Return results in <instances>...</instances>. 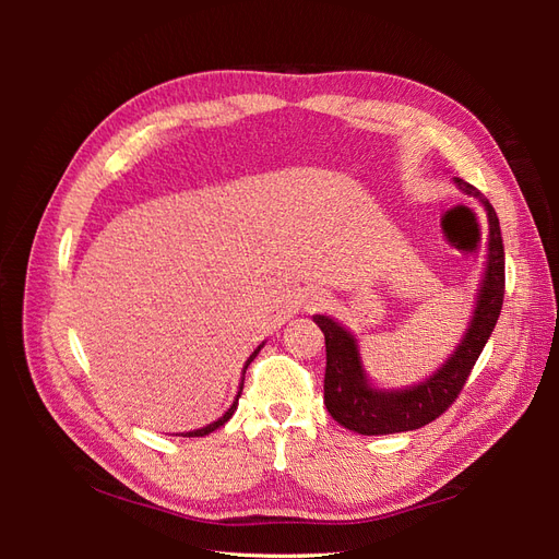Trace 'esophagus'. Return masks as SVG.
Returning <instances> with one entry per match:
<instances>
[{
    "label": "esophagus",
    "instance_id": "34e87169",
    "mask_svg": "<svg viewBox=\"0 0 559 559\" xmlns=\"http://www.w3.org/2000/svg\"><path fill=\"white\" fill-rule=\"evenodd\" d=\"M310 306H312V310H314V308H319V306H324V298H321V296H314Z\"/></svg>",
    "mask_w": 559,
    "mask_h": 559
}]
</instances>
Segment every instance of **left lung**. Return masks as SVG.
I'll return each instance as SVG.
<instances>
[{"instance_id": "8db88e82", "label": "left lung", "mask_w": 559, "mask_h": 559, "mask_svg": "<svg viewBox=\"0 0 559 559\" xmlns=\"http://www.w3.org/2000/svg\"><path fill=\"white\" fill-rule=\"evenodd\" d=\"M454 183L466 195H473L487 212L489 242L487 267L478 289L476 312L464 341L456 345L450 359L431 378L411 389H376L366 380L357 337L345 331L337 321L324 314H314L317 326L326 337V376L324 403L331 417L349 431L364 436L413 431L441 417L464 389L473 366H476L485 343L492 335L503 306L506 273H503V242L495 207L468 181L454 177Z\"/></svg>"}]
</instances>
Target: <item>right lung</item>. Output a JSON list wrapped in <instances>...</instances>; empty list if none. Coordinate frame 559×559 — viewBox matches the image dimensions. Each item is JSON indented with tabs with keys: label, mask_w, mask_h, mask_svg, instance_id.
Returning a JSON list of instances; mask_svg holds the SVG:
<instances>
[{
	"label": "right lung",
	"mask_w": 559,
	"mask_h": 559,
	"mask_svg": "<svg viewBox=\"0 0 559 559\" xmlns=\"http://www.w3.org/2000/svg\"><path fill=\"white\" fill-rule=\"evenodd\" d=\"M261 347H263V345H259L257 349H253V352H251V357H249V359H247V364H245V370H247V366H249V364H251L253 359H257V354L261 352ZM245 370H242V382H240V389H238V396H235L233 405H230V408H228V411L224 413V417H218L216 421H212V425H207V427H202V429H195V431H186L183 436H189V438H191V436H207V433L216 431L218 427H224V425H226V421H228V419L233 417V413H235V411H238V399H240V394H242V386H245Z\"/></svg>",
	"instance_id": "right-lung-1"
}]
</instances>
